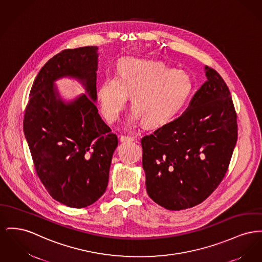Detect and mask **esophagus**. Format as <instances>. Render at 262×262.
I'll return each mask as SVG.
<instances>
[{"label": "esophagus", "instance_id": "1", "mask_svg": "<svg viewBox=\"0 0 262 262\" xmlns=\"http://www.w3.org/2000/svg\"><path fill=\"white\" fill-rule=\"evenodd\" d=\"M120 140H121V142H132L135 140V139L130 138V137H121Z\"/></svg>", "mask_w": 262, "mask_h": 262}]
</instances>
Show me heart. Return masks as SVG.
<instances>
[{
  "mask_svg": "<svg viewBox=\"0 0 262 262\" xmlns=\"http://www.w3.org/2000/svg\"><path fill=\"white\" fill-rule=\"evenodd\" d=\"M194 91V80L183 69H172L163 62L125 58L119 63L117 75L106 74L97 97L103 116L110 123L120 120L128 96L133 112L126 127L133 128L142 120L149 126L173 121L184 108Z\"/></svg>",
  "mask_w": 262,
  "mask_h": 262,
  "instance_id": "heart-1",
  "label": "heart"
}]
</instances>
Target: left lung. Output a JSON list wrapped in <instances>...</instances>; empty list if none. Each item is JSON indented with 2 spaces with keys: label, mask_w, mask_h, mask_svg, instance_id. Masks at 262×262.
<instances>
[{
  "label": "left lung",
  "mask_w": 262,
  "mask_h": 262,
  "mask_svg": "<svg viewBox=\"0 0 262 262\" xmlns=\"http://www.w3.org/2000/svg\"><path fill=\"white\" fill-rule=\"evenodd\" d=\"M207 81L176 120L141 139L148 196L171 211L207 199L227 173L237 139L236 114L221 75L205 66Z\"/></svg>",
  "instance_id": "left-lung-1"
}]
</instances>
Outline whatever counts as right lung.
I'll return each mask as SVG.
<instances>
[{
  "instance_id": "add662e5",
  "label": "right lung",
  "mask_w": 262,
  "mask_h": 262,
  "mask_svg": "<svg viewBox=\"0 0 262 262\" xmlns=\"http://www.w3.org/2000/svg\"><path fill=\"white\" fill-rule=\"evenodd\" d=\"M98 47L64 49L45 64L28 103L24 133L34 168L50 196L71 208L92 205L106 191L118 138L96 107ZM71 77L85 90L64 100L55 82Z\"/></svg>"
}]
</instances>
